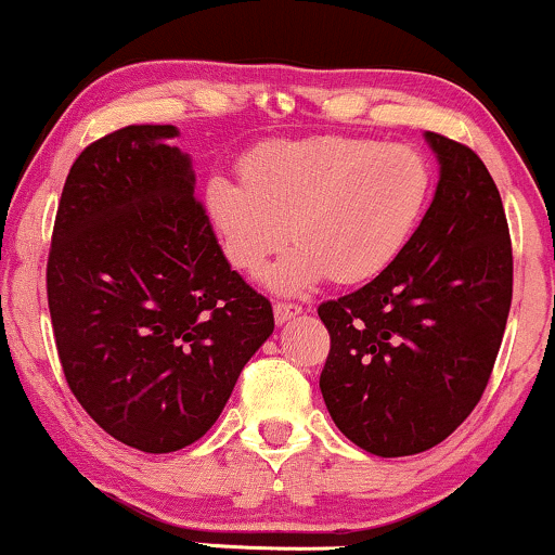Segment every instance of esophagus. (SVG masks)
<instances>
[{
	"mask_svg": "<svg viewBox=\"0 0 555 555\" xmlns=\"http://www.w3.org/2000/svg\"><path fill=\"white\" fill-rule=\"evenodd\" d=\"M299 313H302V308L295 302H276L273 305V318H276V323H286L292 321V318H297Z\"/></svg>",
	"mask_w": 555,
	"mask_h": 555,
	"instance_id": "esophagus-1",
	"label": "esophagus"
}]
</instances>
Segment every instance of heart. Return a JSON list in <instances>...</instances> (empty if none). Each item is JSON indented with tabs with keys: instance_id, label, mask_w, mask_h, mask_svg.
I'll list each match as a JSON object with an SVG mask.
<instances>
[{
	"instance_id": "b5f03b06",
	"label": "heart",
	"mask_w": 555,
	"mask_h": 555,
	"mask_svg": "<svg viewBox=\"0 0 555 555\" xmlns=\"http://www.w3.org/2000/svg\"><path fill=\"white\" fill-rule=\"evenodd\" d=\"M240 175L208 180L206 211L237 271L256 273L286 234L297 240L269 271L276 292L380 276L415 237L433 190L415 145L354 135L263 143Z\"/></svg>"
}]
</instances>
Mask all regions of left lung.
<instances>
[{
  "label": "left lung",
  "instance_id": "left-lung-1",
  "mask_svg": "<svg viewBox=\"0 0 555 555\" xmlns=\"http://www.w3.org/2000/svg\"><path fill=\"white\" fill-rule=\"evenodd\" d=\"M425 138L441 177L415 237L371 284L318 308L331 336L328 415L375 456L420 454L460 428L512 308V237L493 177L464 143Z\"/></svg>",
  "mask_w": 555,
  "mask_h": 555
}]
</instances>
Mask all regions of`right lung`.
I'll return each instance as SVG.
<instances>
[{
    "instance_id": "obj_1",
    "label": "right lung",
    "mask_w": 555,
    "mask_h": 555,
    "mask_svg": "<svg viewBox=\"0 0 555 555\" xmlns=\"http://www.w3.org/2000/svg\"><path fill=\"white\" fill-rule=\"evenodd\" d=\"M171 125H127L75 158L47 263L69 391L112 438L169 454L206 436L273 310L221 253Z\"/></svg>"
}]
</instances>
